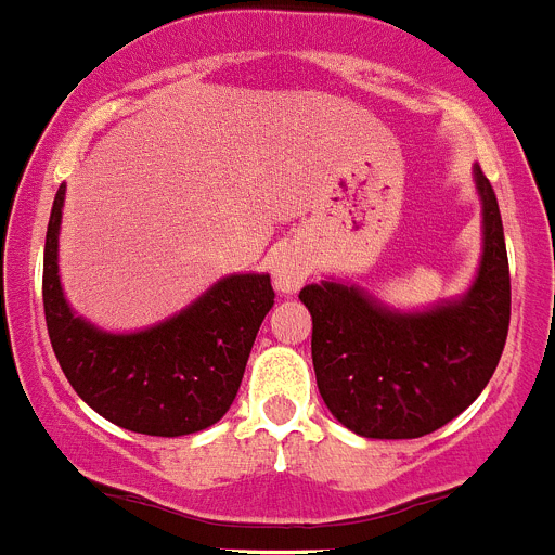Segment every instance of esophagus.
Wrapping results in <instances>:
<instances>
[{
  "mask_svg": "<svg viewBox=\"0 0 555 555\" xmlns=\"http://www.w3.org/2000/svg\"><path fill=\"white\" fill-rule=\"evenodd\" d=\"M270 273H273V285L282 293H296L305 279L310 276V259L296 245H279L270 259Z\"/></svg>",
  "mask_w": 555,
  "mask_h": 555,
  "instance_id": "obj_1",
  "label": "esophagus"
}]
</instances>
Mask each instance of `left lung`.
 <instances>
[{
  "mask_svg": "<svg viewBox=\"0 0 555 555\" xmlns=\"http://www.w3.org/2000/svg\"><path fill=\"white\" fill-rule=\"evenodd\" d=\"M482 199V259L460 299L400 313L344 282L301 287L313 315V370L338 423L372 440H412L454 421L491 380L511 324L505 234L488 177L474 166Z\"/></svg>",
  "mask_w": 555,
  "mask_h": 555,
  "instance_id": "1",
  "label": "left lung"
}]
</instances>
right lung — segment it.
I'll return each mask as SVG.
<instances>
[{"label":"right lung","instance_id":"right-lung-1","mask_svg":"<svg viewBox=\"0 0 555 555\" xmlns=\"http://www.w3.org/2000/svg\"><path fill=\"white\" fill-rule=\"evenodd\" d=\"M59 185L44 240V321L69 386L109 423L138 435L180 437L214 426L240 392L256 333L273 307L268 273H234L171 319L138 333H106L73 313L59 279Z\"/></svg>","mask_w":555,"mask_h":555}]
</instances>
